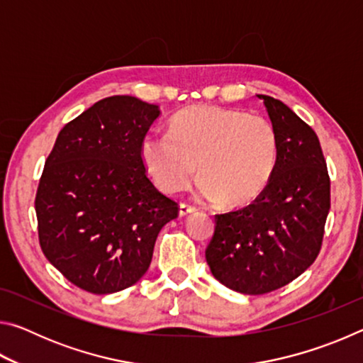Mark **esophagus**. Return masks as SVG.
Returning <instances> with one entry per match:
<instances>
[{
    "label": "esophagus",
    "mask_w": 363,
    "mask_h": 363,
    "mask_svg": "<svg viewBox=\"0 0 363 363\" xmlns=\"http://www.w3.org/2000/svg\"><path fill=\"white\" fill-rule=\"evenodd\" d=\"M196 211V208L189 205V203H181L179 206V216H187V214H192Z\"/></svg>",
    "instance_id": "esophagus-1"
}]
</instances>
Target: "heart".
<instances>
[{"mask_svg": "<svg viewBox=\"0 0 363 363\" xmlns=\"http://www.w3.org/2000/svg\"><path fill=\"white\" fill-rule=\"evenodd\" d=\"M279 150L277 130L267 118L218 106L181 110L169 134H145L139 149L145 171L163 192H182L200 167L199 196L227 208L259 199L277 168Z\"/></svg>", "mask_w": 363, "mask_h": 363, "instance_id": "obj_1", "label": "heart"}]
</instances>
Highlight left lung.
Instances as JSON below:
<instances>
[{"mask_svg": "<svg viewBox=\"0 0 363 363\" xmlns=\"http://www.w3.org/2000/svg\"><path fill=\"white\" fill-rule=\"evenodd\" d=\"M257 97L279 134L277 168L256 201L216 214L205 251L214 279L243 294L270 293L299 277L320 253L330 211V176L317 134L281 101Z\"/></svg>", "mask_w": 363, "mask_h": 363, "instance_id": "left-lung-1", "label": "left lung"}]
</instances>
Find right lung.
<instances>
[{
  "label": "right lung",
  "mask_w": 363,
  "mask_h": 363,
  "mask_svg": "<svg viewBox=\"0 0 363 363\" xmlns=\"http://www.w3.org/2000/svg\"><path fill=\"white\" fill-rule=\"evenodd\" d=\"M158 116V106L138 97H106L67 123L46 158L35 199L40 247L84 291L136 284L158 232L179 213L140 160V140Z\"/></svg>",
  "instance_id": "obj_1"
}]
</instances>
